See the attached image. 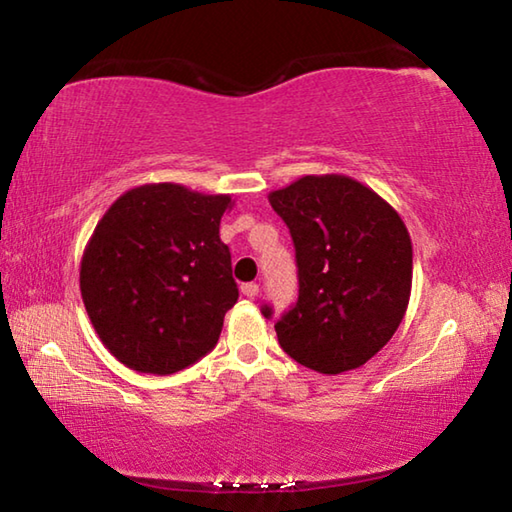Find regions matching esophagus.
I'll return each mask as SVG.
<instances>
[{"instance_id": "esophagus-1", "label": "esophagus", "mask_w": 512, "mask_h": 512, "mask_svg": "<svg viewBox=\"0 0 512 512\" xmlns=\"http://www.w3.org/2000/svg\"><path fill=\"white\" fill-rule=\"evenodd\" d=\"M241 293H244L246 298H255L257 293H259V284H255V282H246V284H241Z\"/></svg>"}]
</instances>
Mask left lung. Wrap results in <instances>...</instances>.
<instances>
[{"label": "left lung", "mask_w": 512, "mask_h": 512, "mask_svg": "<svg viewBox=\"0 0 512 512\" xmlns=\"http://www.w3.org/2000/svg\"><path fill=\"white\" fill-rule=\"evenodd\" d=\"M268 201L291 232L300 284L296 305L275 323L282 350L323 375L363 366L409 305L413 248L400 214L339 173L302 176Z\"/></svg>", "instance_id": "1"}]
</instances>
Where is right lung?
I'll list each match as a JSON object with an SVG mask.
<instances>
[{"label": "right lung", "instance_id": "1", "mask_svg": "<svg viewBox=\"0 0 512 512\" xmlns=\"http://www.w3.org/2000/svg\"><path fill=\"white\" fill-rule=\"evenodd\" d=\"M225 194L142 185L121 194L81 259V296L101 343L124 366L173 375L210 352L235 307Z\"/></svg>", "mask_w": 512, "mask_h": 512}]
</instances>
